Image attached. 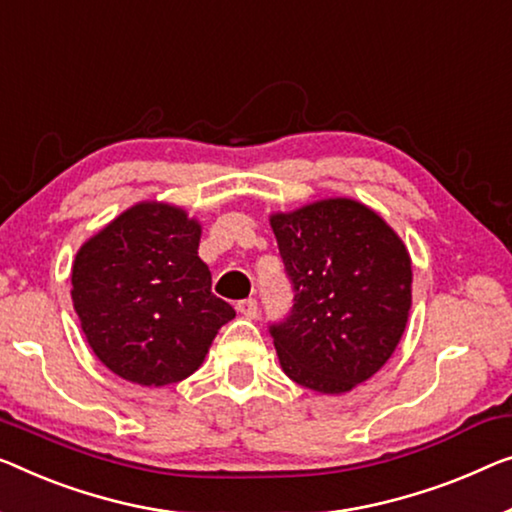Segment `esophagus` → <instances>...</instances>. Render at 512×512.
<instances>
[{
	"instance_id": "34e87169",
	"label": "esophagus",
	"mask_w": 512,
	"mask_h": 512,
	"mask_svg": "<svg viewBox=\"0 0 512 512\" xmlns=\"http://www.w3.org/2000/svg\"><path fill=\"white\" fill-rule=\"evenodd\" d=\"M236 310H239L243 317L255 319L257 312H259V303H257V299H253V296H250V299H243V301L236 303Z\"/></svg>"
}]
</instances>
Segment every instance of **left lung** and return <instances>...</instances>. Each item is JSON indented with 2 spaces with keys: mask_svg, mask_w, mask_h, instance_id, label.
I'll list each match as a JSON object with an SVG mask.
<instances>
[{
  "mask_svg": "<svg viewBox=\"0 0 512 512\" xmlns=\"http://www.w3.org/2000/svg\"><path fill=\"white\" fill-rule=\"evenodd\" d=\"M294 303L269 324L282 370L317 393H347L398 347L411 308L400 236L354 200L271 216Z\"/></svg>",
  "mask_w": 512,
  "mask_h": 512,
  "instance_id": "obj_1",
  "label": "left lung"
}]
</instances>
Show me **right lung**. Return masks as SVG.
<instances>
[{"label":"right lung","instance_id":"right-lung-1","mask_svg":"<svg viewBox=\"0 0 512 512\" xmlns=\"http://www.w3.org/2000/svg\"><path fill=\"white\" fill-rule=\"evenodd\" d=\"M200 225L170 204H137L89 239L73 264V305L89 347L121 379L167 386L200 368L236 315L211 292Z\"/></svg>","mask_w":512,"mask_h":512}]
</instances>
